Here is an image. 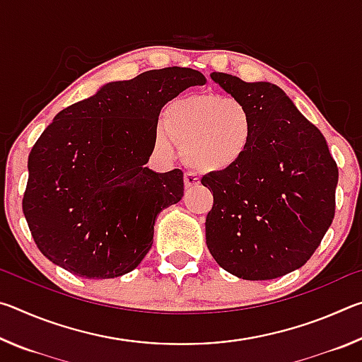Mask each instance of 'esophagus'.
I'll list each match as a JSON object with an SVG mask.
<instances>
[{"label":"esophagus","instance_id":"obj_1","mask_svg":"<svg viewBox=\"0 0 362 362\" xmlns=\"http://www.w3.org/2000/svg\"><path fill=\"white\" fill-rule=\"evenodd\" d=\"M183 180H185V187L189 188V187H196L199 185V177L196 175L194 173H185V175H183Z\"/></svg>","mask_w":362,"mask_h":362}]
</instances>
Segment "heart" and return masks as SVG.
Listing matches in <instances>:
<instances>
[{"label": "heart", "mask_w": 362, "mask_h": 362, "mask_svg": "<svg viewBox=\"0 0 362 362\" xmlns=\"http://www.w3.org/2000/svg\"><path fill=\"white\" fill-rule=\"evenodd\" d=\"M155 134L156 148L174 156V142L183 145L189 166L206 173L235 168L254 142V116L236 97L187 94L164 107Z\"/></svg>", "instance_id": "heart-1"}]
</instances>
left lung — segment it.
<instances>
[{
  "instance_id": "1",
  "label": "left lung",
  "mask_w": 362,
  "mask_h": 362,
  "mask_svg": "<svg viewBox=\"0 0 362 362\" xmlns=\"http://www.w3.org/2000/svg\"><path fill=\"white\" fill-rule=\"evenodd\" d=\"M211 78L246 103L255 132L235 168L201 179L214 194L207 249L238 278L284 276L305 265L332 223L337 163L320 129L276 84L218 71Z\"/></svg>"
}]
</instances>
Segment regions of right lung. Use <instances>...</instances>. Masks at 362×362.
I'll list each match as a JSON object with an SVG mask.
<instances>
[{
    "label": "right lung",
    "mask_w": 362,
    "mask_h": 362,
    "mask_svg": "<svg viewBox=\"0 0 362 362\" xmlns=\"http://www.w3.org/2000/svg\"><path fill=\"white\" fill-rule=\"evenodd\" d=\"M203 84L193 69L150 70L56 115L28 155L22 199L42 255L86 279L118 278L144 260L158 214L183 196L180 169L145 168L159 112Z\"/></svg>",
    "instance_id": "obj_1"
}]
</instances>
